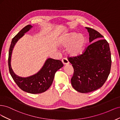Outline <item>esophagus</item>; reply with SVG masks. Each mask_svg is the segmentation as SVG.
I'll use <instances>...</instances> for the list:
<instances>
[{
    "instance_id": "1",
    "label": "esophagus",
    "mask_w": 120,
    "mask_h": 120,
    "mask_svg": "<svg viewBox=\"0 0 120 120\" xmlns=\"http://www.w3.org/2000/svg\"><path fill=\"white\" fill-rule=\"evenodd\" d=\"M62 62L63 64L64 65H67V64H68L69 63L68 59H66V58H63L62 60Z\"/></svg>"
}]
</instances>
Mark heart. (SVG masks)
Wrapping results in <instances>:
<instances>
[{"instance_id":"1","label":"heart","mask_w":120,"mask_h":120,"mask_svg":"<svg viewBox=\"0 0 120 120\" xmlns=\"http://www.w3.org/2000/svg\"><path fill=\"white\" fill-rule=\"evenodd\" d=\"M86 44V38L83 34L71 32L65 35L62 38L61 45L67 47L68 54L75 57L80 55L84 51Z\"/></svg>"}]
</instances>
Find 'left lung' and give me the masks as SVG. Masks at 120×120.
Instances as JSON below:
<instances>
[{
  "mask_svg": "<svg viewBox=\"0 0 120 120\" xmlns=\"http://www.w3.org/2000/svg\"><path fill=\"white\" fill-rule=\"evenodd\" d=\"M89 33V42L103 37L93 29L85 27ZM74 68L71 84L75 90L82 93L91 92L101 88L110 74L111 55L106 39H100L89 45L79 56L69 57Z\"/></svg>",
  "mask_w": 120,
  "mask_h": 120,
  "instance_id": "obj_1",
  "label": "left lung"
}]
</instances>
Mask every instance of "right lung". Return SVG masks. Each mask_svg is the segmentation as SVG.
Instances as JSON below:
<instances>
[{
  "instance_id": "add662e5",
  "label": "right lung",
  "mask_w": 120,
  "mask_h": 120,
  "mask_svg": "<svg viewBox=\"0 0 120 120\" xmlns=\"http://www.w3.org/2000/svg\"><path fill=\"white\" fill-rule=\"evenodd\" d=\"M32 27L31 25L26 26L12 39L9 51L8 67L11 77L22 90L31 94H39L45 92L51 86L56 72L62 67L63 64L60 60L48 58L40 71L35 74L24 78L15 74L11 65L13 49L18 40Z\"/></svg>"
}]
</instances>
